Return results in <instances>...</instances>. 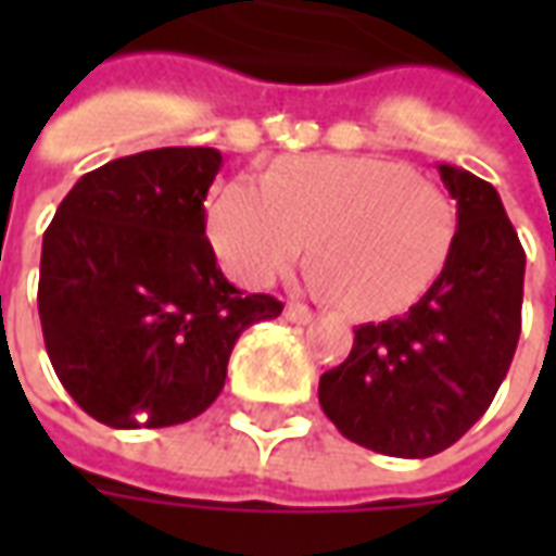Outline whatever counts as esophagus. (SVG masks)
I'll list each match as a JSON object with an SVG mask.
<instances>
[{"mask_svg": "<svg viewBox=\"0 0 556 556\" xmlns=\"http://www.w3.org/2000/svg\"><path fill=\"white\" fill-rule=\"evenodd\" d=\"M286 321H291V325H309V321H315V313L309 306H303V303H289L286 306Z\"/></svg>", "mask_w": 556, "mask_h": 556, "instance_id": "34e87169", "label": "esophagus"}]
</instances>
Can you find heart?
<instances>
[{
    "mask_svg": "<svg viewBox=\"0 0 556 556\" xmlns=\"http://www.w3.org/2000/svg\"><path fill=\"white\" fill-rule=\"evenodd\" d=\"M455 229L446 193L384 157L289 160L265 184L231 181L207 214L211 243L231 277L265 286L306 243L313 282L354 315L419 301L450 262Z\"/></svg>",
    "mask_w": 556,
    "mask_h": 556,
    "instance_id": "heart-1",
    "label": "heart"
}]
</instances>
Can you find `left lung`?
Returning <instances> with one entry per match:
<instances>
[{
    "label": "left lung",
    "mask_w": 556,
    "mask_h": 556,
    "mask_svg": "<svg viewBox=\"0 0 556 556\" xmlns=\"http://www.w3.org/2000/svg\"><path fill=\"white\" fill-rule=\"evenodd\" d=\"M455 199L453 255L408 313L354 330V349L321 375L318 402L349 441L396 458L453 446L509 372L521 337L525 250L497 190L438 163Z\"/></svg>",
    "instance_id": "obj_1"
}]
</instances>
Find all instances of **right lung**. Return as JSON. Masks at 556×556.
<instances>
[{
	"label": "right lung",
	"instance_id": "1",
	"mask_svg": "<svg viewBox=\"0 0 556 556\" xmlns=\"http://www.w3.org/2000/svg\"><path fill=\"white\" fill-rule=\"evenodd\" d=\"M217 148H154L86 172L43 231L38 315L59 381L113 429L199 417L270 294L223 277L205 238Z\"/></svg>",
	"mask_w": 556,
	"mask_h": 556
}]
</instances>
